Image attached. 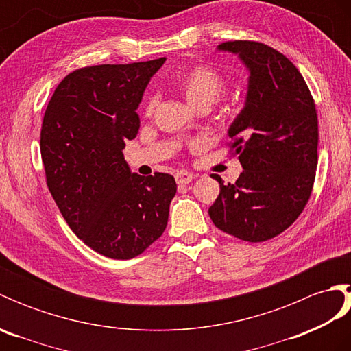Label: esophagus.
<instances>
[{
    "label": "esophagus",
    "mask_w": 351,
    "mask_h": 351,
    "mask_svg": "<svg viewBox=\"0 0 351 351\" xmlns=\"http://www.w3.org/2000/svg\"><path fill=\"white\" fill-rule=\"evenodd\" d=\"M193 178H195V176H193L191 173H189V171H185V170L176 171V173H175V180H176V182L180 184V185H185V184L191 182Z\"/></svg>",
    "instance_id": "obj_1"
}]
</instances>
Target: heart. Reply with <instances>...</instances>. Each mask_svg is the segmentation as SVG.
Returning <instances> with one entry per match:
<instances>
[{"label": "heart", "instance_id": "heart-1", "mask_svg": "<svg viewBox=\"0 0 351 351\" xmlns=\"http://www.w3.org/2000/svg\"><path fill=\"white\" fill-rule=\"evenodd\" d=\"M176 86L187 101L196 108L213 106L226 88V78L210 64H193L176 77ZM156 107V96H147L143 104L146 116H151Z\"/></svg>", "mask_w": 351, "mask_h": 351}]
</instances>
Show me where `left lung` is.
<instances>
[{"label": "left lung", "instance_id": "left-lung-1", "mask_svg": "<svg viewBox=\"0 0 351 351\" xmlns=\"http://www.w3.org/2000/svg\"><path fill=\"white\" fill-rule=\"evenodd\" d=\"M219 49L240 56L250 71L247 98L229 128L230 154L243 171L220 184L213 223L238 240L261 243L288 229L306 206L318 162L315 102L299 69L282 52L253 40Z\"/></svg>", "mask_w": 351, "mask_h": 351}]
</instances>
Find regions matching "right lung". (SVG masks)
<instances>
[{"mask_svg":"<svg viewBox=\"0 0 351 351\" xmlns=\"http://www.w3.org/2000/svg\"><path fill=\"white\" fill-rule=\"evenodd\" d=\"M164 62L73 71L45 111L40 154L48 190L73 234L107 258L138 256L167 226L175 178L131 173L122 152L137 136V107Z\"/></svg>","mask_w":351,"mask_h":351,"instance_id":"1","label":"right lung"}]
</instances>
